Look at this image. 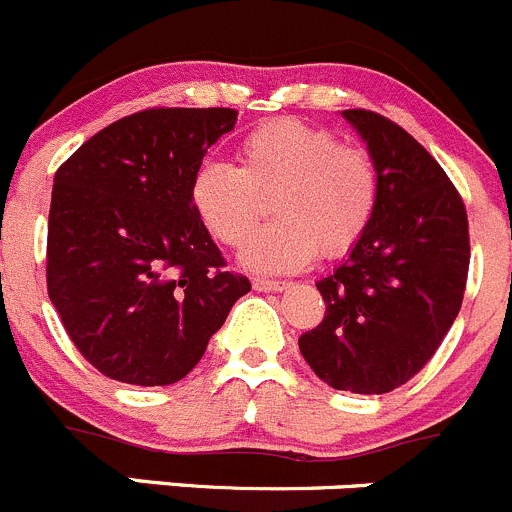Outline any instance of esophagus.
<instances>
[{
  "label": "esophagus",
  "mask_w": 512,
  "mask_h": 512,
  "mask_svg": "<svg viewBox=\"0 0 512 512\" xmlns=\"http://www.w3.org/2000/svg\"><path fill=\"white\" fill-rule=\"evenodd\" d=\"M254 288H256V291H283V288H288V283L286 281H273V278L256 276L254 278Z\"/></svg>",
  "instance_id": "1"
}]
</instances>
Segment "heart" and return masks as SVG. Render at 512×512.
Returning a JSON list of instances; mask_svg holds the SVG:
<instances>
[{"label": "heart", "mask_w": 512, "mask_h": 512, "mask_svg": "<svg viewBox=\"0 0 512 512\" xmlns=\"http://www.w3.org/2000/svg\"><path fill=\"white\" fill-rule=\"evenodd\" d=\"M191 209L211 239L241 246L266 211L276 221L246 244L256 271H296L346 256L371 226L378 174L363 146L341 144L326 126L281 116L258 124L239 144V166L206 161L189 184Z\"/></svg>", "instance_id": "b5f03b06"}]
</instances>
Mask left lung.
Returning a JSON list of instances; mask_svg holds the SVG:
<instances>
[{
    "label": "left lung",
    "mask_w": 512,
    "mask_h": 512,
    "mask_svg": "<svg viewBox=\"0 0 512 512\" xmlns=\"http://www.w3.org/2000/svg\"><path fill=\"white\" fill-rule=\"evenodd\" d=\"M343 116L376 164V214L351 256L316 283L326 313L298 348L331 388L371 396L411 381L453 326L468 281V214L403 126L366 109Z\"/></svg>",
    "instance_id": "left-lung-1"
}]
</instances>
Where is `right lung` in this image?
<instances>
[{"mask_svg": "<svg viewBox=\"0 0 512 512\" xmlns=\"http://www.w3.org/2000/svg\"><path fill=\"white\" fill-rule=\"evenodd\" d=\"M234 124L224 106H154L101 129L54 174L47 291L77 351L111 381H181L251 291L189 199L206 149Z\"/></svg>", "mask_w": 512, "mask_h": 512, "instance_id": "obj_1", "label": "right lung"}]
</instances>
